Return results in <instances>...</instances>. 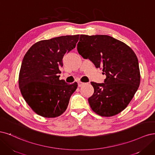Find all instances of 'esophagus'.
Here are the masks:
<instances>
[{
	"label": "esophagus",
	"instance_id": "obj_1",
	"mask_svg": "<svg viewBox=\"0 0 155 155\" xmlns=\"http://www.w3.org/2000/svg\"><path fill=\"white\" fill-rule=\"evenodd\" d=\"M84 84H85V83H84V82H78V87H81V86H82L83 85H84Z\"/></svg>",
	"mask_w": 155,
	"mask_h": 155
}]
</instances>
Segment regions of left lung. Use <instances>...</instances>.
<instances>
[{
    "label": "left lung",
    "instance_id": "left-lung-1",
    "mask_svg": "<svg viewBox=\"0 0 155 155\" xmlns=\"http://www.w3.org/2000/svg\"><path fill=\"white\" fill-rule=\"evenodd\" d=\"M78 53L88 58L106 76L104 83L91 82L94 93L88 98L92 110L102 117L122 111L131 102L140 82L137 57L125 43L104 35H81Z\"/></svg>",
    "mask_w": 155,
    "mask_h": 155
}]
</instances>
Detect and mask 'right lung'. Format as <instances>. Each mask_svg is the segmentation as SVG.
<instances>
[{"label": "right lung", "instance_id": "obj_1", "mask_svg": "<svg viewBox=\"0 0 155 155\" xmlns=\"http://www.w3.org/2000/svg\"><path fill=\"white\" fill-rule=\"evenodd\" d=\"M79 35L37 42L22 60L18 85L25 101L34 112L46 118L57 117L66 110L77 83L59 80L65 54L76 46Z\"/></svg>", "mask_w": 155, "mask_h": 155}]
</instances>
